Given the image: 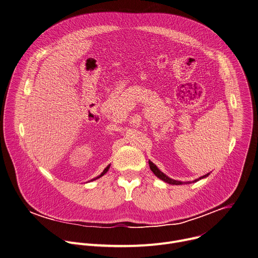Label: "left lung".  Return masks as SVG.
I'll use <instances>...</instances> for the list:
<instances>
[{
  "mask_svg": "<svg viewBox=\"0 0 258 258\" xmlns=\"http://www.w3.org/2000/svg\"><path fill=\"white\" fill-rule=\"evenodd\" d=\"M149 165H150V168H151L152 172H153V173H154V174H155L159 179H161L162 181H164V182H166V183H168V184H171V185H183V184H191V183H195V182H197V181H199V180H201V179H203V178L208 177V176H209V174H210V173H208V174H206V175H204V176L200 177L199 179H196V180H194V181H192V182H181V181L173 180V179L169 178L168 176H166L163 172H161V171L158 169V167H157L153 162L149 161Z\"/></svg>",
  "mask_w": 258,
  "mask_h": 258,
  "instance_id": "8db88e82",
  "label": "left lung"
}]
</instances>
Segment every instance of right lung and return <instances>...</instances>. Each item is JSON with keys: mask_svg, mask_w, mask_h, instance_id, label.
Wrapping results in <instances>:
<instances>
[{"mask_svg": "<svg viewBox=\"0 0 258 258\" xmlns=\"http://www.w3.org/2000/svg\"><path fill=\"white\" fill-rule=\"evenodd\" d=\"M108 169H109V166H107V167H106V168H105V169H104V170H103V172H102V173H101V174H100V175H99V176H98V177H96V178H94V179H92V180H91V181H93V180H96V179H98V178H100V177H102V176H103V175H104V174H105V173H106V172H107V171H108Z\"/></svg>", "mask_w": 258, "mask_h": 258, "instance_id": "add662e5", "label": "right lung"}]
</instances>
